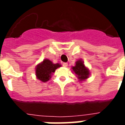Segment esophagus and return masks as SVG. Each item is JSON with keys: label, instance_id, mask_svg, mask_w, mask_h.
Segmentation results:
<instances>
[{"label": "esophagus", "instance_id": "1", "mask_svg": "<svg viewBox=\"0 0 125 125\" xmlns=\"http://www.w3.org/2000/svg\"><path fill=\"white\" fill-rule=\"evenodd\" d=\"M68 63H65V62H63L62 63V65L63 66V67H67L68 66Z\"/></svg>", "mask_w": 125, "mask_h": 125}]
</instances>
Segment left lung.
I'll return each mask as SVG.
<instances>
[{"label": "left lung", "instance_id": "8db88e82", "mask_svg": "<svg viewBox=\"0 0 125 125\" xmlns=\"http://www.w3.org/2000/svg\"><path fill=\"white\" fill-rule=\"evenodd\" d=\"M72 69L76 75H78L79 79L81 80L86 79L89 76V71L85 67L84 63L82 62L81 60L77 61L76 63V65L73 67Z\"/></svg>", "mask_w": 125, "mask_h": 125}]
</instances>
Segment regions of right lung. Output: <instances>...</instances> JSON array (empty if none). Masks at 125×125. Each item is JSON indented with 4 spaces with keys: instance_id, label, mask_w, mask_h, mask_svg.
Segmentation results:
<instances>
[{
    "instance_id": "1",
    "label": "right lung",
    "mask_w": 125,
    "mask_h": 125,
    "mask_svg": "<svg viewBox=\"0 0 125 125\" xmlns=\"http://www.w3.org/2000/svg\"><path fill=\"white\" fill-rule=\"evenodd\" d=\"M61 65L59 63H53L49 60H45L36 68V75L39 80L42 82L48 81L51 78V74Z\"/></svg>"
}]
</instances>
